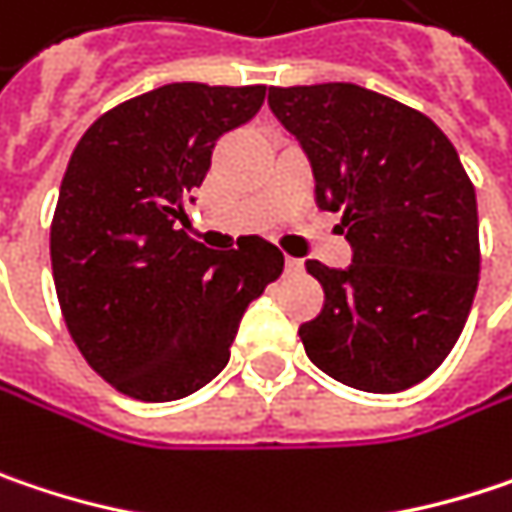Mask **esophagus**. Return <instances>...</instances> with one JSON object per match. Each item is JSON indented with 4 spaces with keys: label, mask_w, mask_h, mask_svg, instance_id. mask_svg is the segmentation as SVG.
<instances>
[{
    "label": "esophagus",
    "mask_w": 512,
    "mask_h": 512,
    "mask_svg": "<svg viewBox=\"0 0 512 512\" xmlns=\"http://www.w3.org/2000/svg\"><path fill=\"white\" fill-rule=\"evenodd\" d=\"M285 271H288V274H300V271H303V259H297V256H285Z\"/></svg>",
    "instance_id": "1"
}]
</instances>
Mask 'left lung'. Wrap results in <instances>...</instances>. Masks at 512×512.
Instances as JSON below:
<instances>
[{
  "label": "left lung",
  "instance_id": "1",
  "mask_svg": "<svg viewBox=\"0 0 512 512\" xmlns=\"http://www.w3.org/2000/svg\"><path fill=\"white\" fill-rule=\"evenodd\" d=\"M271 113L309 157L317 206L344 212L352 265L326 268L323 311L300 326L314 367L367 393L428 379L469 317L478 203L455 145L420 110L358 84L271 87Z\"/></svg>",
  "mask_w": 512,
  "mask_h": 512
}]
</instances>
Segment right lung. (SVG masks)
<instances>
[{
    "label": "right lung",
    "instance_id": "right-lung-1",
    "mask_svg": "<svg viewBox=\"0 0 512 512\" xmlns=\"http://www.w3.org/2000/svg\"><path fill=\"white\" fill-rule=\"evenodd\" d=\"M262 101V84H165L95 119L72 151L52 221L57 300L87 364L133 399L212 382L247 306L282 274L265 238L212 250L177 230L215 142Z\"/></svg>",
    "mask_w": 512,
    "mask_h": 512
}]
</instances>
